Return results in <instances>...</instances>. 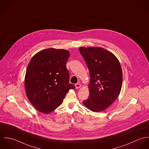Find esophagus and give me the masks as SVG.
Wrapping results in <instances>:
<instances>
[{
	"instance_id": "1",
	"label": "esophagus",
	"mask_w": 149,
	"mask_h": 149,
	"mask_svg": "<svg viewBox=\"0 0 149 149\" xmlns=\"http://www.w3.org/2000/svg\"><path fill=\"white\" fill-rule=\"evenodd\" d=\"M75 88H76V89H79V88H80L81 87V84H75Z\"/></svg>"
}]
</instances>
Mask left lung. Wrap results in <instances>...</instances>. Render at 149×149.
Returning a JSON list of instances; mask_svg holds the SVG:
<instances>
[{
    "label": "left lung",
    "mask_w": 149,
    "mask_h": 149,
    "mask_svg": "<svg viewBox=\"0 0 149 149\" xmlns=\"http://www.w3.org/2000/svg\"><path fill=\"white\" fill-rule=\"evenodd\" d=\"M81 54L89 70V97L83 104L94 112L108 108L120 93L123 74L117 58L101 47H80Z\"/></svg>",
    "instance_id": "8db88e82"
}]
</instances>
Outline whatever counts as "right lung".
Listing matches in <instances>:
<instances>
[{"label":"right lung","mask_w":149,"mask_h":149,"mask_svg":"<svg viewBox=\"0 0 149 149\" xmlns=\"http://www.w3.org/2000/svg\"><path fill=\"white\" fill-rule=\"evenodd\" d=\"M67 50L48 48L42 50L30 60L28 65L25 88L31 104L38 111L49 113L63 102L70 89L75 88L70 84L67 61Z\"/></svg>","instance_id":"right-lung-1"}]
</instances>
